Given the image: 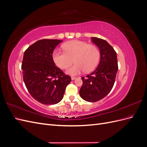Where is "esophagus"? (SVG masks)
Returning a JSON list of instances; mask_svg holds the SVG:
<instances>
[{
  "mask_svg": "<svg viewBox=\"0 0 147 147\" xmlns=\"http://www.w3.org/2000/svg\"><path fill=\"white\" fill-rule=\"evenodd\" d=\"M71 79H72V80H75V79H77V78L76 77H72V78H71Z\"/></svg>",
  "mask_w": 147,
  "mask_h": 147,
  "instance_id": "1",
  "label": "esophagus"
}]
</instances>
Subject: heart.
Segmentation results:
<instances>
[{
	"label": "heart",
	"instance_id": "heart-1",
	"mask_svg": "<svg viewBox=\"0 0 147 147\" xmlns=\"http://www.w3.org/2000/svg\"><path fill=\"white\" fill-rule=\"evenodd\" d=\"M64 51L56 50L52 57L55 63L61 69H65L72 64L74 59L75 64L66 70L65 72L70 75H77L84 71L91 72L99 63L100 51L96 46L81 40H72L63 45Z\"/></svg>",
	"mask_w": 147,
	"mask_h": 147
}]
</instances>
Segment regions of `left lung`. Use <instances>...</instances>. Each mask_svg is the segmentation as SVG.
Masks as SVG:
<instances>
[{
    "label": "left lung",
    "mask_w": 147,
    "mask_h": 147,
    "mask_svg": "<svg viewBox=\"0 0 147 147\" xmlns=\"http://www.w3.org/2000/svg\"><path fill=\"white\" fill-rule=\"evenodd\" d=\"M100 50V62L94 72L82 77L80 96L88 102H94L103 99L112 90L118 72L117 53L105 40L91 37Z\"/></svg>",
    "instance_id": "8db88e82"
}]
</instances>
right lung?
<instances>
[{"label":"right lung","instance_id":"right-lung-1","mask_svg":"<svg viewBox=\"0 0 147 147\" xmlns=\"http://www.w3.org/2000/svg\"><path fill=\"white\" fill-rule=\"evenodd\" d=\"M63 40L43 39L30 45L24 53L21 69L24 82L34 98L45 105H54L63 99L71 78L55 65L52 55Z\"/></svg>","mask_w":147,"mask_h":147}]
</instances>
